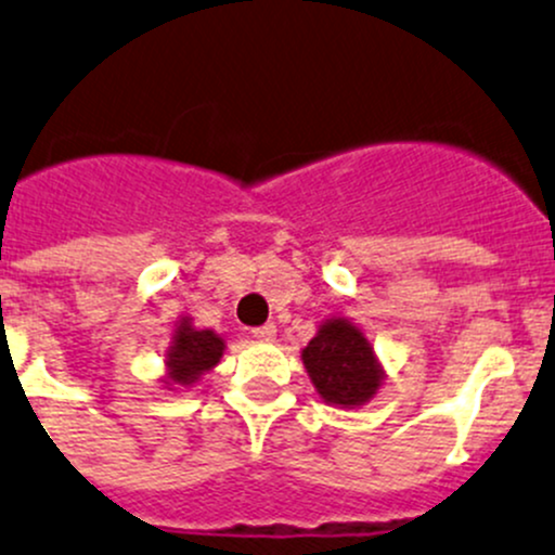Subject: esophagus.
Returning a JSON list of instances; mask_svg holds the SVG:
<instances>
[{
	"label": "esophagus",
	"instance_id": "34e87169",
	"mask_svg": "<svg viewBox=\"0 0 555 555\" xmlns=\"http://www.w3.org/2000/svg\"><path fill=\"white\" fill-rule=\"evenodd\" d=\"M251 336L259 338V341H272V338L278 336V327L272 325V323H267V325H261V327H254Z\"/></svg>",
	"mask_w": 555,
	"mask_h": 555
}]
</instances>
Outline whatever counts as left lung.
<instances>
[{
    "label": "left lung",
    "instance_id": "1",
    "mask_svg": "<svg viewBox=\"0 0 555 555\" xmlns=\"http://www.w3.org/2000/svg\"><path fill=\"white\" fill-rule=\"evenodd\" d=\"M301 362L320 399L331 408H362L384 386V365L362 327L349 318H327L312 341L301 349Z\"/></svg>",
    "mask_w": 555,
    "mask_h": 555
}]
</instances>
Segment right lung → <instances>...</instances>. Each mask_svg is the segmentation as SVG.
Returning <instances> with one entry per match:
<instances>
[{
	"label": "right lung",
	"mask_w": 555,
	"mask_h": 555,
	"mask_svg": "<svg viewBox=\"0 0 555 555\" xmlns=\"http://www.w3.org/2000/svg\"><path fill=\"white\" fill-rule=\"evenodd\" d=\"M224 338L211 327H195L193 318L180 314L175 320L171 341L164 351V389L182 391L188 386L198 384L208 371L219 365L222 360Z\"/></svg>",
	"instance_id": "1"
}]
</instances>
